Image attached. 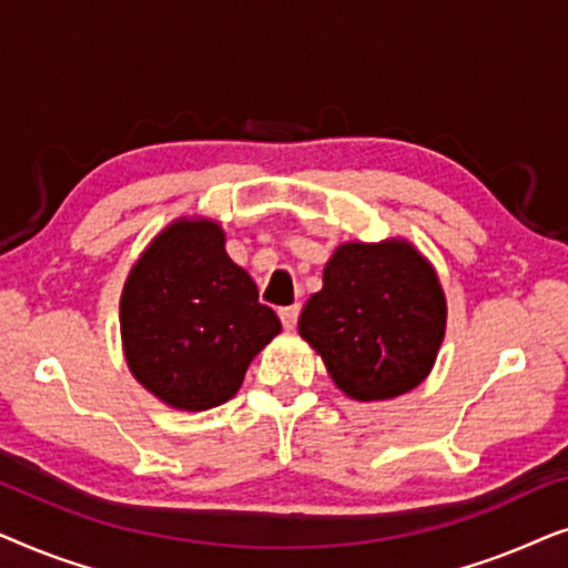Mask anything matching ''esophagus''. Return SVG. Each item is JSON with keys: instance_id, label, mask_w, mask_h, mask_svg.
<instances>
[{"instance_id": "esophagus-1", "label": "esophagus", "mask_w": 568, "mask_h": 568, "mask_svg": "<svg viewBox=\"0 0 568 568\" xmlns=\"http://www.w3.org/2000/svg\"><path fill=\"white\" fill-rule=\"evenodd\" d=\"M278 317H282V325L286 331H292L294 325H297V317H300V305H290V307H282L278 310Z\"/></svg>"}]
</instances>
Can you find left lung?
Wrapping results in <instances>:
<instances>
[{"label":"left lung","mask_w":568,"mask_h":568,"mask_svg":"<svg viewBox=\"0 0 568 568\" xmlns=\"http://www.w3.org/2000/svg\"><path fill=\"white\" fill-rule=\"evenodd\" d=\"M445 321L437 274L408 243H346L302 307L300 336L346 395L385 400L429 375Z\"/></svg>","instance_id":"8db88e82"}]
</instances>
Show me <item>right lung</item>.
<instances>
[{"label":"right lung","instance_id":"1","mask_svg":"<svg viewBox=\"0 0 568 568\" xmlns=\"http://www.w3.org/2000/svg\"><path fill=\"white\" fill-rule=\"evenodd\" d=\"M282 331L258 286L230 261L214 222H175L152 240L121 297L126 362L146 390L206 410L243 385L253 356Z\"/></svg>","mask_w":568,"mask_h":568}]
</instances>
